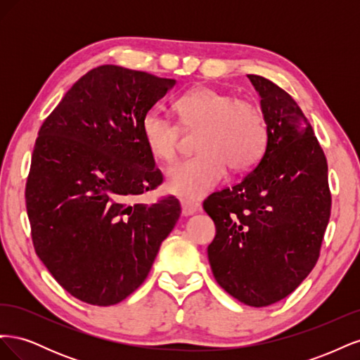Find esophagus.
Returning a JSON list of instances; mask_svg holds the SVG:
<instances>
[{"label": "esophagus", "instance_id": "34e87169", "mask_svg": "<svg viewBox=\"0 0 360 360\" xmlns=\"http://www.w3.org/2000/svg\"><path fill=\"white\" fill-rule=\"evenodd\" d=\"M181 214L183 216H192L200 212V204L192 200H181Z\"/></svg>", "mask_w": 360, "mask_h": 360}]
</instances>
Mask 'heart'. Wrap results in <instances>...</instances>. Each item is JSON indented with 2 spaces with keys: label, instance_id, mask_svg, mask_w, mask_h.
I'll list each match as a JSON object with an SVG mask.
<instances>
[{
  "label": "heart",
  "instance_id": "heart-1",
  "mask_svg": "<svg viewBox=\"0 0 360 360\" xmlns=\"http://www.w3.org/2000/svg\"><path fill=\"white\" fill-rule=\"evenodd\" d=\"M180 123L201 127L195 143L197 156L172 165L167 189L186 198H201L231 169L252 167L267 146V124L258 108L248 101L210 86H198L179 97ZM141 134L150 155L171 162L177 155L180 127L159 110H148L141 120Z\"/></svg>",
  "mask_w": 360,
  "mask_h": 360
}]
</instances>
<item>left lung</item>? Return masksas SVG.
I'll return each mask as SVG.
<instances>
[{
	"label": "left lung",
	"instance_id": "left-lung-1",
	"mask_svg": "<svg viewBox=\"0 0 360 360\" xmlns=\"http://www.w3.org/2000/svg\"><path fill=\"white\" fill-rule=\"evenodd\" d=\"M248 78L267 124L264 156L202 207L216 225L207 248L216 282L238 302L261 308L287 297L311 274L332 197L328 160L299 105L263 76Z\"/></svg>",
	"mask_w": 360,
	"mask_h": 360
}]
</instances>
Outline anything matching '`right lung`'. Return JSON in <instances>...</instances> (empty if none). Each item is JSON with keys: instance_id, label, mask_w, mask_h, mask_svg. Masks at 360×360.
<instances>
[{"instance_id": "add662e5", "label": "right lung", "mask_w": 360, "mask_h": 360, "mask_svg": "<svg viewBox=\"0 0 360 360\" xmlns=\"http://www.w3.org/2000/svg\"><path fill=\"white\" fill-rule=\"evenodd\" d=\"M174 84L105 64L76 81L39 130L25 188L32 245L85 303L110 307L132 294L179 221L177 198L134 202L163 180L141 120Z\"/></svg>"}]
</instances>
